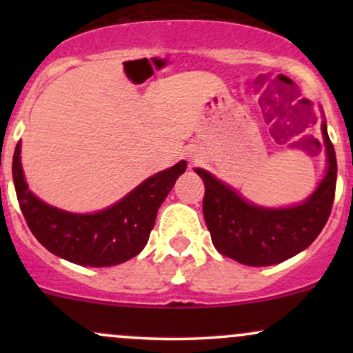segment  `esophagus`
Segmentation results:
<instances>
[{"instance_id": "obj_1", "label": "esophagus", "mask_w": 353, "mask_h": 353, "mask_svg": "<svg viewBox=\"0 0 353 353\" xmlns=\"http://www.w3.org/2000/svg\"><path fill=\"white\" fill-rule=\"evenodd\" d=\"M197 157H199V156H197L196 152H190V154H189V159L192 161V163H196V161H197Z\"/></svg>"}]
</instances>
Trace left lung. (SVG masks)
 <instances>
[{"label":"left lung","mask_w":353,"mask_h":353,"mask_svg":"<svg viewBox=\"0 0 353 353\" xmlns=\"http://www.w3.org/2000/svg\"><path fill=\"white\" fill-rule=\"evenodd\" d=\"M322 136L325 176L305 201L289 208L254 204L205 169H194L204 181L202 210L219 254L244 265H274L305 250L317 239L330 216L337 182V159L325 121H322Z\"/></svg>","instance_id":"8db88e82"}]
</instances>
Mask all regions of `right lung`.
<instances>
[{"instance_id": "right-lung-1", "label": "right lung", "mask_w": 353, "mask_h": 353, "mask_svg": "<svg viewBox=\"0 0 353 353\" xmlns=\"http://www.w3.org/2000/svg\"><path fill=\"white\" fill-rule=\"evenodd\" d=\"M188 163L154 174L109 208L91 214L58 209L34 196L21 165V141L14 149L13 181L19 208L39 244L61 259L86 267H109L136 257L148 244L157 210L185 172Z\"/></svg>"}]
</instances>
